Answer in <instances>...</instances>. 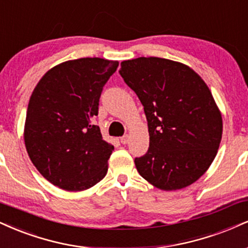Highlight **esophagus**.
<instances>
[{
	"label": "esophagus",
	"instance_id": "esophagus-1",
	"mask_svg": "<svg viewBox=\"0 0 248 248\" xmlns=\"http://www.w3.org/2000/svg\"><path fill=\"white\" fill-rule=\"evenodd\" d=\"M120 141H121L122 144H127V143L129 142V136H128V135H124V136H122L121 139H120Z\"/></svg>",
	"mask_w": 248,
	"mask_h": 248
}]
</instances>
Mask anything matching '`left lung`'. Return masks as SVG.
Returning <instances> with one entry per match:
<instances>
[{"label": "left lung", "mask_w": 248, "mask_h": 248, "mask_svg": "<svg viewBox=\"0 0 248 248\" xmlns=\"http://www.w3.org/2000/svg\"><path fill=\"white\" fill-rule=\"evenodd\" d=\"M119 73L147 116L149 149L134 160L141 177L163 190L195 183L222 140V115L209 88L187 65L154 56L121 62Z\"/></svg>", "instance_id": "obj_1"}]
</instances>
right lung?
Returning <instances> with one entry per match:
<instances>
[{
    "label": "right lung",
    "mask_w": 248,
    "mask_h": 248,
    "mask_svg": "<svg viewBox=\"0 0 248 248\" xmlns=\"http://www.w3.org/2000/svg\"><path fill=\"white\" fill-rule=\"evenodd\" d=\"M118 65L99 58L71 60L47 71L32 92L26 150L41 175L60 188L84 190L106 175L114 148L92 121L104 85Z\"/></svg>",
    "instance_id": "right-lung-1"
}]
</instances>
